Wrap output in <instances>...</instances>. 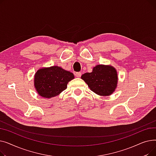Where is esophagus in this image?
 <instances>
[{
    "label": "esophagus",
    "instance_id": "obj_1",
    "mask_svg": "<svg viewBox=\"0 0 156 156\" xmlns=\"http://www.w3.org/2000/svg\"><path fill=\"white\" fill-rule=\"evenodd\" d=\"M81 76V73L80 72H77L75 73V76L77 78H80Z\"/></svg>",
    "mask_w": 156,
    "mask_h": 156
}]
</instances>
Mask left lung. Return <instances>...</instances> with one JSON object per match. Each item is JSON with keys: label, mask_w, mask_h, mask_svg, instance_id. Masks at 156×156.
<instances>
[{"label": "left lung", "mask_w": 156, "mask_h": 156, "mask_svg": "<svg viewBox=\"0 0 156 156\" xmlns=\"http://www.w3.org/2000/svg\"><path fill=\"white\" fill-rule=\"evenodd\" d=\"M81 78L92 91L101 96L111 95L117 87V72L111 66L97 65L92 73H86Z\"/></svg>", "instance_id": "obj_1"}]
</instances>
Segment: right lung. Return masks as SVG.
<instances>
[{"label": "right lung", "instance_id": "right-lung-1", "mask_svg": "<svg viewBox=\"0 0 156 156\" xmlns=\"http://www.w3.org/2000/svg\"><path fill=\"white\" fill-rule=\"evenodd\" d=\"M74 78L72 73L58 66H52L38 70L35 75L34 84L40 96L51 98L64 91L69 81Z\"/></svg>", "mask_w": 156, "mask_h": 156}]
</instances>
